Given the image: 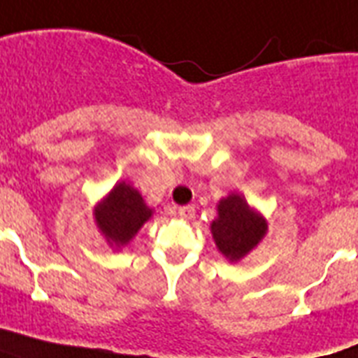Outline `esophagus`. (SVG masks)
I'll return each instance as SVG.
<instances>
[{
    "mask_svg": "<svg viewBox=\"0 0 358 358\" xmlns=\"http://www.w3.org/2000/svg\"><path fill=\"white\" fill-rule=\"evenodd\" d=\"M178 215L182 219H185V221H189V219L195 217V208H193V206H182V208H178Z\"/></svg>",
    "mask_w": 358,
    "mask_h": 358,
    "instance_id": "esophagus-1",
    "label": "esophagus"
}]
</instances>
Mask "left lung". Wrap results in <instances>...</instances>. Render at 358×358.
Wrapping results in <instances>:
<instances>
[{
	"label": "left lung",
	"instance_id": "1",
	"mask_svg": "<svg viewBox=\"0 0 358 358\" xmlns=\"http://www.w3.org/2000/svg\"><path fill=\"white\" fill-rule=\"evenodd\" d=\"M210 229L221 255L230 262H238L266 236L267 221L247 204L243 196L229 195L219 201L217 219Z\"/></svg>",
	"mask_w": 358,
	"mask_h": 358
}]
</instances>
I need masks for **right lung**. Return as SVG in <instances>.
Segmentation results:
<instances>
[{
	"mask_svg": "<svg viewBox=\"0 0 358 358\" xmlns=\"http://www.w3.org/2000/svg\"><path fill=\"white\" fill-rule=\"evenodd\" d=\"M152 217L139 191L126 182H119L102 202L94 206V221L111 247H124L131 241L143 224Z\"/></svg>",
	"mask_w": 358,
	"mask_h": 358,
	"instance_id": "right-lung-1",
	"label": "right lung"
}]
</instances>
